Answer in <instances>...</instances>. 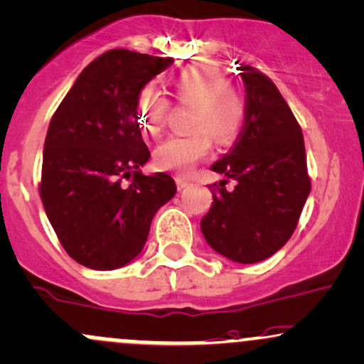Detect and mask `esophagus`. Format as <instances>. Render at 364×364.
<instances>
[{
  "instance_id": "1",
  "label": "esophagus",
  "mask_w": 364,
  "mask_h": 364,
  "mask_svg": "<svg viewBox=\"0 0 364 364\" xmlns=\"http://www.w3.org/2000/svg\"><path fill=\"white\" fill-rule=\"evenodd\" d=\"M176 183H178V188L183 190L190 185V179L185 178V176H178V178H176Z\"/></svg>"
}]
</instances>
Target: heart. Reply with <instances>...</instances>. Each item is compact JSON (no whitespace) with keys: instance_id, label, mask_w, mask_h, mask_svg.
Returning <instances> with one entry per match:
<instances>
[{"instance_id":"obj_1","label":"heart","mask_w":364,"mask_h":364,"mask_svg":"<svg viewBox=\"0 0 364 364\" xmlns=\"http://www.w3.org/2000/svg\"><path fill=\"white\" fill-rule=\"evenodd\" d=\"M169 86L181 103H190V131L173 134L155 150V161L167 169L186 173L209 154L214 136L228 145L240 134L245 122L247 103L242 90L226 81L218 65L209 62L191 63L171 74ZM171 103L154 86L139 90L136 114L150 133L166 127Z\"/></svg>"}]
</instances>
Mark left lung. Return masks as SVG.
Returning a JSON list of instances; mask_svg holds the SVG:
<instances>
[{
	"mask_svg": "<svg viewBox=\"0 0 364 364\" xmlns=\"http://www.w3.org/2000/svg\"><path fill=\"white\" fill-rule=\"evenodd\" d=\"M245 122L230 154L210 166L233 178L214 185L213 207L202 218L207 243L242 264L264 261L292 237L311 191L304 138L285 98L267 75L242 65Z\"/></svg>",
	"mask_w": 364,
	"mask_h": 364,
	"instance_id": "left-lung-1",
	"label": "left lung"
}]
</instances>
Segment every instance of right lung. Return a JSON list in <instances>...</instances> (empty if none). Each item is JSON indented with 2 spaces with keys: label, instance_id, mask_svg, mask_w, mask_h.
I'll return each instance as SVG.
<instances>
[{
  "label": "right lung",
  "instance_id": "obj_1",
  "mask_svg": "<svg viewBox=\"0 0 364 364\" xmlns=\"http://www.w3.org/2000/svg\"><path fill=\"white\" fill-rule=\"evenodd\" d=\"M173 62L107 51L79 74L51 117L39 195L60 243L79 264L110 271L133 261L155 213L174 197L169 174L139 169L150 150L136 114L139 90Z\"/></svg>",
  "mask_w": 364,
  "mask_h": 364
}]
</instances>
